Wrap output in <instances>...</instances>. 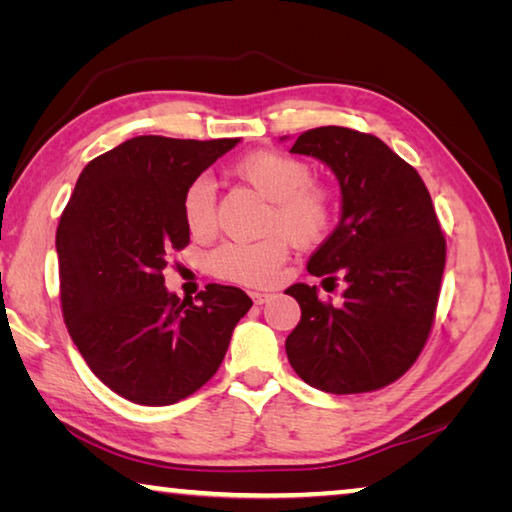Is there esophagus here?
<instances>
[{"mask_svg": "<svg viewBox=\"0 0 512 512\" xmlns=\"http://www.w3.org/2000/svg\"><path fill=\"white\" fill-rule=\"evenodd\" d=\"M250 298H253L255 305H264V302H268L273 298V293H264V291H253L250 293Z\"/></svg>", "mask_w": 512, "mask_h": 512, "instance_id": "34e87169", "label": "esophagus"}]
</instances>
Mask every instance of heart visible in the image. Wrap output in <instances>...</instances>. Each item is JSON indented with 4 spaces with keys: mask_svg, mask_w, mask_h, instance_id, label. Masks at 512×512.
<instances>
[{
    "mask_svg": "<svg viewBox=\"0 0 512 512\" xmlns=\"http://www.w3.org/2000/svg\"><path fill=\"white\" fill-rule=\"evenodd\" d=\"M232 173L271 201L266 232L255 244H223L210 255V268L221 280L246 287H264L287 259L293 246L311 248L323 241L336 219L334 194L311 180V167L280 151H255L241 158ZM183 219L194 237L212 235L216 228V192L212 180L194 178L183 194Z\"/></svg>",
    "mask_w": 512,
    "mask_h": 512,
    "instance_id": "1",
    "label": "heart"
}]
</instances>
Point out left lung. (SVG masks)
<instances>
[{
	"instance_id": "8db88e82",
	"label": "left lung",
	"mask_w": 512,
	"mask_h": 512,
	"mask_svg": "<svg viewBox=\"0 0 512 512\" xmlns=\"http://www.w3.org/2000/svg\"><path fill=\"white\" fill-rule=\"evenodd\" d=\"M291 153L318 158L339 178L341 221L307 271L343 280L345 291L334 307L309 284L287 289L302 311L287 339L289 363L318 391H379L413 366L436 318L447 246L431 196L375 135L320 126Z\"/></svg>"
}]
</instances>
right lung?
<instances>
[{
	"label": "right lung",
	"instance_id": "obj_1",
	"mask_svg": "<svg viewBox=\"0 0 512 512\" xmlns=\"http://www.w3.org/2000/svg\"><path fill=\"white\" fill-rule=\"evenodd\" d=\"M237 142L133 137L88 162L60 216L67 332L94 375L135 404H176L207 384L253 307L223 284L180 300L162 275L189 244L187 185Z\"/></svg>",
	"mask_w": 512,
	"mask_h": 512
}]
</instances>
